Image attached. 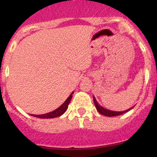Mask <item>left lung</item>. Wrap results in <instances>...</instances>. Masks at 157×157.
<instances>
[{
    "label": "left lung",
    "mask_w": 157,
    "mask_h": 157,
    "mask_svg": "<svg viewBox=\"0 0 157 157\" xmlns=\"http://www.w3.org/2000/svg\"><path fill=\"white\" fill-rule=\"evenodd\" d=\"M94 105L96 106V109L98 111L99 113H101V115H104V116H109V117H112V116H120V115L123 114V113H125V112H128L130 111L131 109H129L128 110H126V111H123V112H114V111H110V110H108V109H105V108L103 107H101L99 104L96 101L95 98L94 97Z\"/></svg>",
    "instance_id": "8db88e82"
}]
</instances>
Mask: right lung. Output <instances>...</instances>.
I'll return each mask as SVG.
<instances>
[{
    "label": "right lung",
    "instance_id": "1",
    "mask_svg": "<svg viewBox=\"0 0 157 157\" xmlns=\"http://www.w3.org/2000/svg\"><path fill=\"white\" fill-rule=\"evenodd\" d=\"M72 93L70 96H69V98H67V99L66 100L64 103L61 105V106L58 108L57 109H56L53 112H48V113H46V114H43V115H31V116H34V117H37V118H41V119H52V118H56V117H59V116H61L66 112V110L67 109V107H68L69 103L71 102V100L72 98Z\"/></svg>",
    "mask_w": 157,
    "mask_h": 157
}]
</instances>
